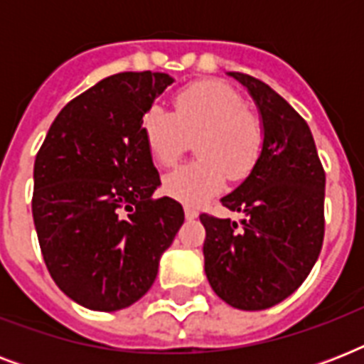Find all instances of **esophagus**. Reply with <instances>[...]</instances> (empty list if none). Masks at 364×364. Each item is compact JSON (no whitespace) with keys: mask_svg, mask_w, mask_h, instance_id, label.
Masks as SVG:
<instances>
[{"mask_svg":"<svg viewBox=\"0 0 364 364\" xmlns=\"http://www.w3.org/2000/svg\"><path fill=\"white\" fill-rule=\"evenodd\" d=\"M185 217H187V219H196V217H198V211L194 210V208H191V205H185Z\"/></svg>","mask_w":364,"mask_h":364,"instance_id":"obj_1","label":"esophagus"}]
</instances>
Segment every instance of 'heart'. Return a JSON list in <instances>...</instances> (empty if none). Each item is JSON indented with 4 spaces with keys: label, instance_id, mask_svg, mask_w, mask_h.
<instances>
[{
    "label": "heart",
    "instance_id": "heart-1",
    "mask_svg": "<svg viewBox=\"0 0 364 364\" xmlns=\"http://www.w3.org/2000/svg\"><path fill=\"white\" fill-rule=\"evenodd\" d=\"M143 137L160 168H171L196 141L200 160L166 176L162 188L188 205L221 193L227 177L242 181L259 162L264 126L242 94L219 79L194 81L173 96V113L160 105L143 115Z\"/></svg>",
    "mask_w": 364,
    "mask_h": 364
}]
</instances>
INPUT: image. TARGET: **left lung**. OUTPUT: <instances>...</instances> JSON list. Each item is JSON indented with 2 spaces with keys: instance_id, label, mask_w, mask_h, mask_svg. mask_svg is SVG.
<instances>
[{
  "instance_id": "left-lung-1",
  "label": "left lung",
  "mask_w": 364,
  "mask_h": 364,
  "mask_svg": "<svg viewBox=\"0 0 364 364\" xmlns=\"http://www.w3.org/2000/svg\"><path fill=\"white\" fill-rule=\"evenodd\" d=\"M257 102L264 145L249 177L221 200L242 225L202 213L205 276L238 310H266L302 285L325 236V170L310 126L266 82L232 71Z\"/></svg>"
}]
</instances>
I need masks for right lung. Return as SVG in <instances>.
Listing matches in <instances>:
<instances>
[{"mask_svg": "<svg viewBox=\"0 0 364 364\" xmlns=\"http://www.w3.org/2000/svg\"><path fill=\"white\" fill-rule=\"evenodd\" d=\"M168 85L153 71L107 77L60 111L37 151L31 213L43 260L88 310L141 299L185 221L176 200L153 198L160 176L141 128Z\"/></svg>", "mask_w": 364, "mask_h": 364, "instance_id": "obj_1", "label": "right lung"}]
</instances>
